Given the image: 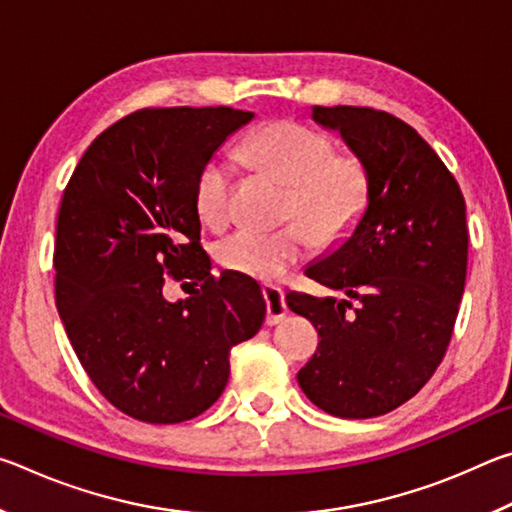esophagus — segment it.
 I'll use <instances>...</instances> for the list:
<instances>
[{
  "label": "esophagus",
  "instance_id": "34e87169",
  "mask_svg": "<svg viewBox=\"0 0 512 512\" xmlns=\"http://www.w3.org/2000/svg\"><path fill=\"white\" fill-rule=\"evenodd\" d=\"M264 300H266V325H277L287 316V302H284V293L275 287H264Z\"/></svg>",
  "mask_w": 512,
  "mask_h": 512
}]
</instances>
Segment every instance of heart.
<instances>
[{
  "label": "heart",
  "instance_id": "heart-1",
  "mask_svg": "<svg viewBox=\"0 0 512 512\" xmlns=\"http://www.w3.org/2000/svg\"><path fill=\"white\" fill-rule=\"evenodd\" d=\"M244 160L293 187L291 223L275 232L241 228L216 246L223 268L257 282H275L300 264L314 246H332L352 235L370 198L368 171L352 155H334L329 137L298 121H273L241 146ZM194 205L201 221L219 228L232 214V169L212 158L198 171Z\"/></svg>",
  "mask_w": 512,
  "mask_h": 512
}]
</instances>
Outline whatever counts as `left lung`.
I'll return each mask as SVG.
<instances>
[{"instance_id":"1","label":"left lung","mask_w":512,"mask_h":512,"mask_svg":"<svg viewBox=\"0 0 512 512\" xmlns=\"http://www.w3.org/2000/svg\"><path fill=\"white\" fill-rule=\"evenodd\" d=\"M311 119L361 160L370 198L352 235L305 271L332 296H287L320 336L298 384L329 415L377 418L411 400L445 357L465 289V201L402 119L354 106H311Z\"/></svg>"}]
</instances>
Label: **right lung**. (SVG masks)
Returning a JSON list of instances; mask_svg holds the SVG:
<instances>
[{
	"label": "right lung",
	"instance_id": "right-lung-1",
	"mask_svg": "<svg viewBox=\"0 0 512 512\" xmlns=\"http://www.w3.org/2000/svg\"><path fill=\"white\" fill-rule=\"evenodd\" d=\"M255 112H133L83 153L56 225V307L92 384L151 424L192 420L219 400L230 350L266 316L255 280L210 273L194 205L198 171ZM164 274L189 276V299L161 296Z\"/></svg>",
	"mask_w": 512,
	"mask_h": 512
}]
</instances>
